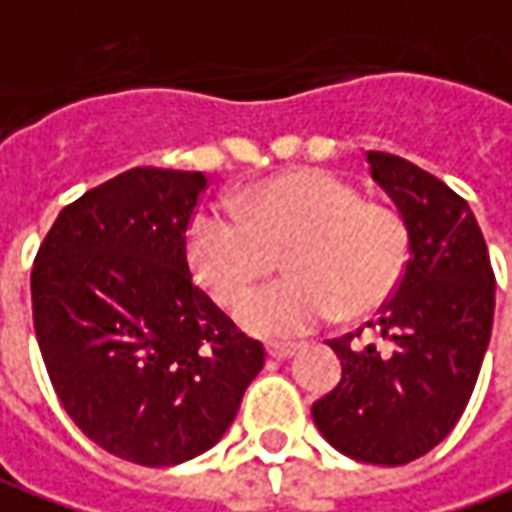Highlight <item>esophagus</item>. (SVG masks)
<instances>
[{"instance_id": "34e87169", "label": "esophagus", "mask_w": 512, "mask_h": 512, "mask_svg": "<svg viewBox=\"0 0 512 512\" xmlns=\"http://www.w3.org/2000/svg\"><path fill=\"white\" fill-rule=\"evenodd\" d=\"M266 354L272 357V360H289L297 354V345L294 343H269L266 345Z\"/></svg>"}]
</instances>
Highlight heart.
<instances>
[{
  "mask_svg": "<svg viewBox=\"0 0 512 512\" xmlns=\"http://www.w3.org/2000/svg\"><path fill=\"white\" fill-rule=\"evenodd\" d=\"M189 260L212 297L232 306L287 252L292 274L243 298L238 320L263 337L377 309L397 289L411 235L397 209L362 201L326 169L283 172L232 201L203 206L186 238Z\"/></svg>",
  "mask_w": 512,
  "mask_h": 512,
  "instance_id": "1",
  "label": "heart"
}]
</instances>
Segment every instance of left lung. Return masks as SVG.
<instances>
[{
    "label": "left lung",
    "mask_w": 512,
    "mask_h": 512,
    "mask_svg": "<svg viewBox=\"0 0 512 512\" xmlns=\"http://www.w3.org/2000/svg\"><path fill=\"white\" fill-rule=\"evenodd\" d=\"M377 181L408 223L411 249L397 291L368 328L331 340L340 385L311 405L328 445L368 465H408L436 448L465 414L485 360L496 277L487 243L448 184L391 152H365Z\"/></svg>",
    "instance_id": "obj_1"
}]
</instances>
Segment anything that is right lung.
I'll use <instances>...</instances> for the list:
<instances>
[{
    "label": "right lung",
    "mask_w": 512,
    "mask_h": 512,
    "mask_svg": "<svg viewBox=\"0 0 512 512\" xmlns=\"http://www.w3.org/2000/svg\"><path fill=\"white\" fill-rule=\"evenodd\" d=\"M203 189V172L127 169L64 206L30 274L64 411L135 465L212 448L266 360L192 280L186 226Z\"/></svg>",
    "instance_id": "1"
}]
</instances>
